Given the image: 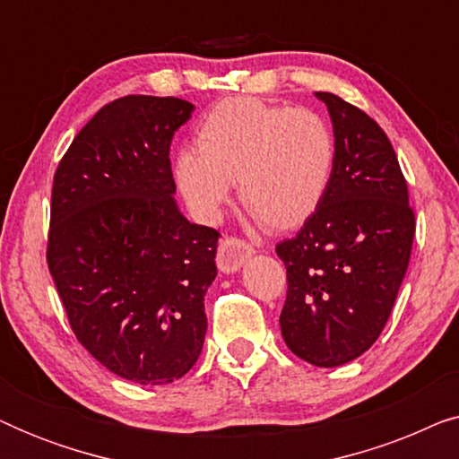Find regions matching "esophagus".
<instances>
[{"mask_svg": "<svg viewBox=\"0 0 459 459\" xmlns=\"http://www.w3.org/2000/svg\"><path fill=\"white\" fill-rule=\"evenodd\" d=\"M255 255V248L238 238H225L219 244L217 253V267L223 273H236Z\"/></svg>", "mask_w": 459, "mask_h": 459, "instance_id": "esophagus-1", "label": "esophagus"}]
</instances>
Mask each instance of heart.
Masks as SVG:
<instances>
[{
	"mask_svg": "<svg viewBox=\"0 0 459 459\" xmlns=\"http://www.w3.org/2000/svg\"><path fill=\"white\" fill-rule=\"evenodd\" d=\"M336 162L330 123L316 110L230 98L206 112L198 146L175 156L173 178L194 215L212 221L240 181V200L272 230L303 225L319 209Z\"/></svg>",
	"mask_w": 459,
	"mask_h": 459,
	"instance_id": "heart-1",
	"label": "heart"
}]
</instances>
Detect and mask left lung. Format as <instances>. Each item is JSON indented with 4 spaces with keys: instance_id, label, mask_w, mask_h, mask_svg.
<instances>
[{
    "instance_id": "8db88e82",
    "label": "left lung",
    "mask_w": 459,
    "mask_h": 459,
    "mask_svg": "<svg viewBox=\"0 0 459 459\" xmlns=\"http://www.w3.org/2000/svg\"><path fill=\"white\" fill-rule=\"evenodd\" d=\"M336 162L319 209L275 253L286 265L288 349L317 368L349 363L380 336L410 265L416 219L397 154L378 123L334 93Z\"/></svg>"
}]
</instances>
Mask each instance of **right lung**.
Returning a JSON list of instances; mask_svg holds the SVG:
<instances>
[{
	"mask_svg": "<svg viewBox=\"0 0 459 459\" xmlns=\"http://www.w3.org/2000/svg\"><path fill=\"white\" fill-rule=\"evenodd\" d=\"M179 98L127 96L79 131L54 175L48 265L79 342L112 374L169 385L196 363L219 231L175 200Z\"/></svg>",
	"mask_w": 459,
	"mask_h": 459,
	"instance_id": "obj_1",
	"label": "right lung"
}]
</instances>
